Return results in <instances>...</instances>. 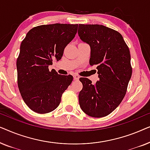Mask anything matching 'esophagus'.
<instances>
[{
  "mask_svg": "<svg viewBox=\"0 0 150 150\" xmlns=\"http://www.w3.org/2000/svg\"><path fill=\"white\" fill-rule=\"evenodd\" d=\"M79 76L78 75H76V74H75V75H74V79L75 80V81H78V80L79 79Z\"/></svg>",
  "mask_w": 150,
  "mask_h": 150,
  "instance_id": "esophagus-1",
  "label": "esophagus"
}]
</instances>
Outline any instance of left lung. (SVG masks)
Wrapping results in <instances>:
<instances>
[{"instance_id":"obj_1","label":"left lung","mask_w":150,"mask_h":150,"mask_svg":"<svg viewBox=\"0 0 150 150\" xmlns=\"http://www.w3.org/2000/svg\"><path fill=\"white\" fill-rule=\"evenodd\" d=\"M79 36L91 48L89 64L96 65L100 80L95 84L80 78L79 95L84 112L93 117H105L120 105L132 76L130 50L120 33L100 24H79Z\"/></svg>"}]
</instances>
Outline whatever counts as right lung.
<instances>
[{
	"label": "right lung",
	"mask_w": 150,
	"mask_h": 150,
	"mask_svg": "<svg viewBox=\"0 0 150 150\" xmlns=\"http://www.w3.org/2000/svg\"><path fill=\"white\" fill-rule=\"evenodd\" d=\"M78 24L40 25L27 33L17 59L18 86L28 108L40 114L58 107L61 96L73 81L71 75L49 71L53 59L59 61L65 46L74 38Z\"/></svg>",
	"instance_id": "add662e5"
}]
</instances>
